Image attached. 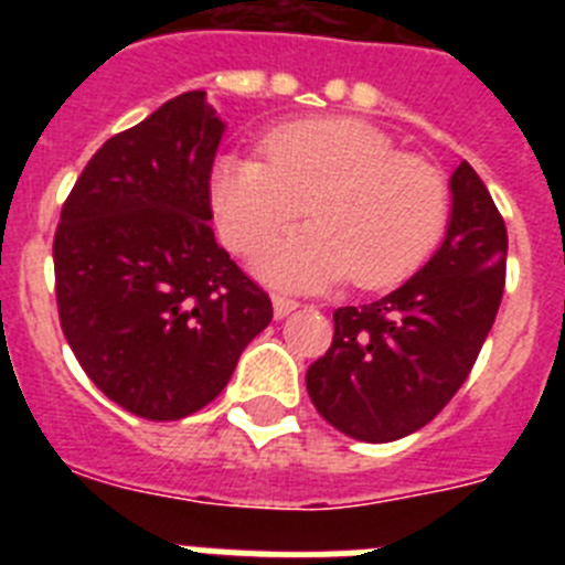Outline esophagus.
Segmentation results:
<instances>
[{
	"label": "esophagus",
	"mask_w": 565,
	"mask_h": 565,
	"mask_svg": "<svg viewBox=\"0 0 565 565\" xmlns=\"http://www.w3.org/2000/svg\"><path fill=\"white\" fill-rule=\"evenodd\" d=\"M297 308H299L297 299L286 297V294H274V317H277V319L288 317V313L297 311Z\"/></svg>",
	"instance_id": "34e87169"
}]
</instances>
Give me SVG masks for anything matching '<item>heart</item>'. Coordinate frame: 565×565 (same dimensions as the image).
<instances>
[{"instance_id":"obj_1","label":"heart","mask_w":565,"mask_h":565,"mask_svg":"<svg viewBox=\"0 0 565 565\" xmlns=\"http://www.w3.org/2000/svg\"><path fill=\"white\" fill-rule=\"evenodd\" d=\"M266 157L226 152L209 181L221 234L252 254L308 212L313 223L266 248L259 268L286 286L351 277L384 288L411 277L450 221L444 174L359 118H308L266 135Z\"/></svg>"}]
</instances>
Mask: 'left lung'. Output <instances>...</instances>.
<instances>
[{
    "mask_svg": "<svg viewBox=\"0 0 565 565\" xmlns=\"http://www.w3.org/2000/svg\"><path fill=\"white\" fill-rule=\"evenodd\" d=\"M450 192V226L430 263L376 302L337 308L331 348L306 373L319 416L356 441H396L433 422L495 322L507 226L467 161Z\"/></svg>",
    "mask_w": 565,
    "mask_h": 565,
    "instance_id": "8db88e82",
    "label": "left lung"
}]
</instances>
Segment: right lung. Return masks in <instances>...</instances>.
I'll return each mask as SVG.
<instances>
[{"instance_id":"right-lung-1","label":"right lung","mask_w":565,"mask_h":565,"mask_svg":"<svg viewBox=\"0 0 565 565\" xmlns=\"http://www.w3.org/2000/svg\"><path fill=\"white\" fill-rule=\"evenodd\" d=\"M223 129L192 89L113 135L53 237L64 339L104 396L149 422L206 407L274 317L209 226Z\"/></svg>"}]
</instances>
